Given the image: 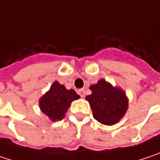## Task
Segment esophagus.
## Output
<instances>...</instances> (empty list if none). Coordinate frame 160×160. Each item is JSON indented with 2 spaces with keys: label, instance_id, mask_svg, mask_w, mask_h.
<instances>
[{
  "label": "esophagus",
  "instance_id": "34e87169",
  "mask_svg": "<svg viewBox=\"0 0 160 160\" xmlns=\"http://www.w3.org/2000/svg\"><path fill=\"white\" fill-rule=\"evenodd\" d=\"M78 94L80 95L81 98H84V97H85V89H80L78 90Z\"/></svg>",
  "mask_w": 160,
  "mask_h": 160
}]
</instances>
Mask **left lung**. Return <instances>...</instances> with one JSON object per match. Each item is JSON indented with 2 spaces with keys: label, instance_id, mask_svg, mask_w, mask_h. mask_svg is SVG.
<instances>
[{
  "label": "left lung",
  "instance_id": "left-lung-1",
  "mask_svg": "<svg viewBox=\"0 0 160 160\" xmlns=\"http://www.w3.org/2000/svg\"><path fill=\"white\" fill-rule=\"evenodd\" d=\"M91 94L86 97L90 104L93 117L104 125H113L124 116L128 109L126 94L112 87L105 80L89 87Z\"/></svg>",
  "mask_w": 160,
  "mask_h": 160
}]
</instances>
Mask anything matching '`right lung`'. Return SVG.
Segmentation results:
<instances>
[{
  "mask_svg": "<svg viewBox=\"0 0 160 160\" xmlns=\"http://www.w3.org/2000/svg\"><path fill=\"white\" fill-rule=\"evenodd\" d=\"M79 98L80 96L73 89L68 90L55 81L50 90L40 99V108L52 121L61 120L65 116L71 101Z\"/></svg>",
  "mask_w": 160,
  "mask_h": 160,
  "instance_id": "add662e5",
  "label": "right lung"
}]
</instances>
